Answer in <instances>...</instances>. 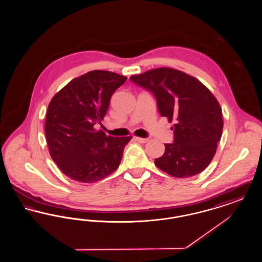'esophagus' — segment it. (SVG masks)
Wrapping results in <instances>:
<instances>
[{"label": "esophagus", "mask_w": 262, "mask_h": 262, "mask_svg": "<svg viewBox=\"0 0 262 262\" xmlns=\"http://www.w3.org/2000/svg\"><path fill=\"white\" fill-rule=\"evenodd\" d=\"M136 140L137 142H140V143H145L147 141H149V138H142V137H136Z\"/></svg>", "instance_id": "obj_1"}]
</instances>
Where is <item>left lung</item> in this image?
<instances>
[{
  "label": "left lung",
  "mask_w": 262,
  "mask_h": 262,
  "mask_svg": "<svg viewBox=\"0 0 262 262\" xmlns=\"http://www.w3.org/2000/svg\"><path fill=\"white\" fill-rule=\"evenodd\" d=\"M129 79L155 97L162 117L176 121L174 141L165 143V152L155 165L177 178L200 174L211 162L223 130L222 110L209 89L196 78L169 68Z\"/></svg>",
  "instance_id": "8db88e82"
}]
</instances>
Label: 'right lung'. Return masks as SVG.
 I'll use <instances>...</instances> for the list:
<instances>
[{
  "label": "right lung",
  "mask_w": 262,
  "mask_h": 262,
  "mask_svg": "<svg viewBox=\"0 0 262 262\" xmlns=\"http://www.w3.org/2000/svg\"><path fill=\"white\" fill-rule=\"evenodd\" d=\"M126 80L107 71H92L69 82L51 100L45 134L53 161L80 183L103 180L119 167L132 137H107L96 130L113 93Z\"/></svg>",
  "instance_id": "add662e5"
}]
</instances>
